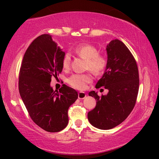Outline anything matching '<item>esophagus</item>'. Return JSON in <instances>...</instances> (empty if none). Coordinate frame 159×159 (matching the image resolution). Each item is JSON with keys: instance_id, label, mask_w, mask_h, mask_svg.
<instances>
[{"instance_id": "34e87169", "label": "esophagus", "mask_w": 159, "mask_h": 159, "mask_svg": "<svg viewBox=\"0 0 159 159\" xmlns=\"http://www.w3.org/2000/svg\"><path fill=\"white\" fill-rule=\"evenodd\" d=\"M79 98H84L83 93H79Z\"/></svg>"}]
</instances>
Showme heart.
I'll use <instances>...</instances> for the list:
<instances>
[{
	"mask_svg": "<svg viewBox=\"0 0 159 159\" xmlns=\"http://www.w3.org/2000/svg\"><path fill=\"white\" fill-rule=\"evenodd\" d=\"M88 64L90 70L92 71H95L103 69V61L101 57L97 56V57L90 58V59L88 61ZM85 84L86 80H84V78H80V79H79L78 82H75V83H74V85L77 87V88H79L80 86H84Z\"/></svg>",
	"mask_w": 159,
	"mask_h": 159,
	"instance_id": "1",
	"label": "heart"
}]
</instances>
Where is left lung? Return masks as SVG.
Segmentation results:
<instances>
[{
	"label": "left lung",
	"mask_w": 159,
	"mask_h": 159,
	"mask_svg": "<svg viewBox=\"0 0 159 159\" xmlns=\"http://www.w3.org/2000/svg\"><path fill=\"white\" fill-rule=\"evenodd\" d=\"M65 53L49 34L32 42L24 55L19 75V90L32 120L49 132H60L68 125V109L78 98L66 84L52 88L51 78L62 71Z\"/></svg>",
	"instance_id": "8db88e82"
}]
</instances>
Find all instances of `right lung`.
<instances>
[{"mask_svg": "<svg viewBox=\"0 0 159 159\" xmlns=\"http://www.w3.org/2000/svg\"><path fill=\"white\" fill-rule=\"evenodd\" d=\"M106 71L95 88L103 91L92 92L96 106L88 112L90 123L101 129H112L123 122L135 106L139 90V72L133 55L119 40L106 45Z\"/></svg>", "mask_w": 159, "mask_h": 159, "instance_id": "obj_1", "label": "right lung"}]
</instances>
